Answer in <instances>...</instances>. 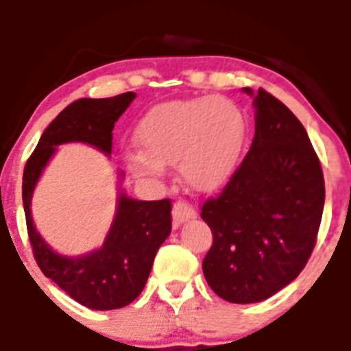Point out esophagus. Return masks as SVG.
<instances>
[{
  "mask_svg": "<svg viewBox=\"0 0 351 351\" xmlns=\"http://www.w3.org/2000/svg\"><path fill=\"white\" fill-rule=\"evenodd\" d=\"M194 217H195L194 206H192V204H189L187 201H182V199H178V201L173 204V223H175V227H178L183 220L194 219Z\"/></svg>",
  "mask_w": 351,
  "mask_h": 351,
  "instance_id": "esophagus-1",
  "label": "esophagus"
}]
</instances>
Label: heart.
<instances>
[{
    "label": "heart",
    "instance_id": "obj_1",
    "mask_svg": "<svg viewBox=\"0 0 351 351\" xmlns=\"http://www.w3.org/2000/svg\"><path fill=\"white\" fill-rule=\"evenodd\" d=\"M246 121L227 97H197L156 106L136 131L141 152L129 157L140 176H157L162 164L178 162L182 178L195 191L222 187L238 166Z\"/></svg>",
    "mask_w": 351,
    "mask_h": 351
}]
</instances>
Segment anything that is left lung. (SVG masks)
I'll use <instances>...</instances> for the list:
<instances>
[{"mask_svg":"<svg viewBox=\"0 0 351 351\" xmlns=\"http://www.w3.org/2000/svg\"><path fill=\"white\" fill-rule=\"evenodd\" d=\"M254 105L250 150L222 192L201 208L213 234L204 278L219 298L236 304L264 301L299 276L317 243L325 201L324 173L304 125L264 89Z\"/></svg>","mask_w":351,"mask_h":351,"instance_id":"left-lung-1","label":"left lung"}]
</instances>
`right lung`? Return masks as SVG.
Returning <instances> with one entry per match:
<instances>
[{
  "label": "right lung",
  "instance_id": "1",
  "mask_svg": "<svg viewBox=\"0 0 351 351\" xmlns=\"http://www.w3.org/2000/svg\"><path fill=\"white\" fill-rule=\"evenodd\" d=\"M134 97V93H124L105 99L73 101L43 131L22 176L27 234L38 267L69 298L101 311L124 308L141 293L157 250L171 232V201H136L122 192L105 245L87 255L64 257L38 234L31 219V197L58 145L82 141L110 156L113 125Z\"/></svg>",
  "mask_w": 351,
  "mask_h": 351
}]
</instances>
